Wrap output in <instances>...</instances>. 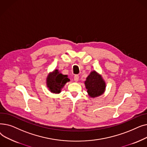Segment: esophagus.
<instances>
[{
    "label": "esophagus",
    "mask_w": 147,
    "mask_h": 147,
    "mask_svg": "<svg viewBox=\"0 0 147 147\" xmlns=\"http://www.w3.org/2000/svg\"><path fill=\"white\" fill-rule=\"evenodd\" d=\"M79 79V76L78 75H75L74 77V80L75 82H78Z\"/></svg>",
    "instance_id": "obj_1"
}]
</instances>
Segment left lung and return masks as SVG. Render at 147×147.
Segmentation results:
<instances>
[{
	"label": "left lung",
	"mask_w": 147,
	"mask_h": 147,
	"mask_svg": "<svg viewBox=\"0 0 147 147\" xmlns=\"http://www.w3.org/2000/svg\"><path fill=\"white\" fill-rule=\"evenodd\" d=\"M88 95L90 98H96L102 95L105 90L106 83L102 76L96 71H92L84 81Z\"/></svg>",
	"instance_id": "obj_1"
}]
</instances>
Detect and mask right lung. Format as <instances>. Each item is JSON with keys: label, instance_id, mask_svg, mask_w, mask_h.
Masks as SVG:
<instances>
[{"label": "right lung", "instance_id": "right-lung-1", "mask_svg": "<svg viewBox=\"0 0 147 147\" xmlns=\"http://www.w3.org/2000/svg\"><path fill=\"white\" fill-rule=\"evenodd\" d=\"M69 82L67 75H64L55 69L48 74L46 78V86L53 94H59L66 83Z\"/></svg>", "mask_w": 147, "mask_h": 147}]
</instances>
